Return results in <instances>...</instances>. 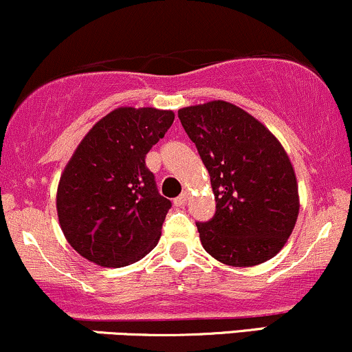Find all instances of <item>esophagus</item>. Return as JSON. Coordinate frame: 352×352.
Here are the masks:
<instances>
[{"label": "esophagus", "mask_w": 352, "mask_h": 352, "mask_svg": "<svg viewBox=\"0 0 352 352\" xmlns=\"http://www.w3.org/2000/svg\"><path fill=\"white\" fill-rule=\"evenodd\" d=\"M188 199H189V192L184 191L183 194H179V196L176 197V199H175V206H184L186 202H188Z\"/></svg>", "instance_id": "esophagus-1"}]
</instances>
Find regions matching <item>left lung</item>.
<instances>
[{
	"label": "left lung",
	"mask_w": 352,
	"mask_h": 352,
	"mask_svg": "<svg viewBox=\"0 0 352 352\" xmlns=\"http://www.w3.org/2000/svg\"><path fill=\"white\" fill-rule=\"evenodd\" d=\"M209 171L216 214L196 222L204 250L232 267L275 257L298 217V184L287 151L257 118L214 100L177 111Z\"/></svg>",
	"instance_id": "left-lung-1"
}]
</instances>
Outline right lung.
I'll list each match as a JSON object with an SVG mask.
<instances>
[{
  "mask_svg": "<svg viewBox=\"0 0 352 352\" xmlns=\"http://www.w3.org/2000/svg\"><path fill=\"white\" fill-rule=\"evenodd\" d=\"M175 122L171 110L120 107L84 136L62 173L57 216L74 250L125 267L155 249L171 201L144 158Z\"/></svg>",
  "mask_w": 352,
  "mask_h": 352,
  "instance_id": "right-lung-1",
  "label": "right lung"
}]
</instances>
